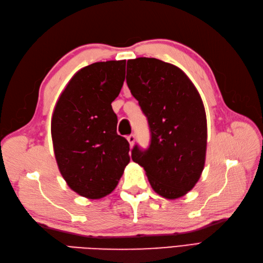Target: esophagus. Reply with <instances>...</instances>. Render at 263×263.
Returning a JSON list of instances; mask_svg holds the SVG:
<instances>
[{"instance_id": "esophagus-1", "label": "esophagus", "mask_w": 263, "mask_h": 263, "mask_svg": "<svg viewBox=\"0 0 263 263\" xmlns=\"http://www.w3.org/2000/svg\"><path fill=\"white\" fill-rule=\"evenodd\" d=\"M127 140H128L130 147H133L135 142V135H129V136H127Z\"/></svg>"}]
</instances>
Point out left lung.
Listing matches in <instances>:
<instances>
[{
  "mask_svg": "<svg viewBox=\"0 0 263 263\" xmlns=\"http://www.w3.org/2000/svg\"><path fill=\"white\" fill-rule=\"evenodd\" d=\"M127 85L147 116L150 145L132 159L145 169L151 187L169 200L185 195L201 178L208 124L203 101L183 71L156 58L127 61Z\"/></svg>",
  "mask_w": 263,
  "mask_h": 263,
  "instance_id": "obj_1",
  "label": "left lung"
}]
</instances>
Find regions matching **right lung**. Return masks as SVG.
I'll return each instance as SVG.
<instances>
[{
  "label": "right lung",
  "instance_id": "1",
  "mask_svg": "<svg viewBox=\"0 0 263 263\" xmlns=\"http://www.w3.org/2000/svg\"><path fill=\"white\" fill-rule=\"evenodd\" d=\"M125 67L126 60H110L79 70L53 109L51 137L59 171L71 190L92 200L112 193L130 160L112 108Z\"/></svg>",
  "mask_w": 263,
  "mask_h": 263
}]
</instances>
